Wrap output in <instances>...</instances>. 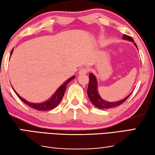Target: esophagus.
Listing matches in <instances>:
<instances>
[{
    "instance_id": "1",
    "label": "esophagus",
    "mask_w": 155,
    "mask_h": 155,
    "mask_svg": "<svg viewBox=\"0 0 155 155\" xmlns=\"http://www.w3.org/2000/svg\"><path fill=\"white\" fill-rule=\"evenodd\" d=\"M88 73V68H82L80 69L79 71V74L80 75H84L87 74Z\"/></svg>"
}]
</instances>
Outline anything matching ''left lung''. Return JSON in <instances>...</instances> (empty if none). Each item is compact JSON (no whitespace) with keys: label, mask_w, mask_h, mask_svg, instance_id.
<instances>
[{"label":"left lung","mask_w":155,"mask_h":155,"mask_svg":"<svg viewBox=\"0 0 155 155\" xmlns=\"http://www.w3.org/2000/svg\"><path fill=\"white\" fill-rule=\"evenodd\" d=\"M123 39L127 40L128 41L134 42L133 39L128 35L124 34ZM134 45H135V47L137 48V46L135 43H134ZM131 93L132 92L127 96V97L118 101L108 102V101L104 100L103 99L101 98V97L98 93L97 81V79H96V77L93 74V73H90L89 74V83H88V86L87 94H88V97H89V100L91 101V102H92L93 104L95 106H96L97 108H101V109H106V108H110L116 107V106H120L127 100L129 97H130Z\"/></svg>","instance_id":"1"}]
</instances>
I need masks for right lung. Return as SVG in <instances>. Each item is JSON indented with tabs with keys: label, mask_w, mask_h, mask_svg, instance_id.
Wrapping results in <instances>:
<instances>
[{
	"label": "right lung",
	"mask_w": 155,
	"mask_h": 155,
	"mask_svg": "<svg viewBox=\"0 0 155 155\" xmlns=\"http://www.w3.org/2000/svg\"><path fill=\"white\" fill-rule=\"evenodd\" d=\"M12 52H13V49L12 50L10 55H12ZM74 78H75V75H73L71 78H70L69 79H68L65 82L63 83L58 88V90L55 91V93L54 95H53L48 100L45 101H44V102H42V103L35 104V103L29 102L28 101L25 100V99L20 97V96L18 94L16 91H14V88L13 89L14 91V92L16 93V94L18 95V97L20 100H21L24 103L26 104H27L28 106H31V108L36 109V110H51V109L54 108L55 107H56V106L59 104V103L60 102L61 100H62L63 96H64L67 84L72 80L74 79Z\"/></svg>",
	"instance_id": "1"
}]
</instances>
